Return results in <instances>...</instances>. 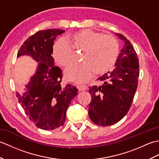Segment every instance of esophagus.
Listing matches in <instances>:
<instances>
[{
  "instance_id": "1",
  "label": "esophagus",
  "mask_w": 159,
  "mask_h": 159,
  "mask_svg": "<svg viewBox=\"0 0 159 159\" xmlns=\"http://www.w3.org/2000/svg\"><path fill=\"white\" fill-rule=\"evenodd\" d=\"M78 89H79L80 92H83V91H85L87 89V87L84 85H78Z\"/></svg>"
}]
</instances>
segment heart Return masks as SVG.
<instances>
[{
	"label": "heart",
	"instance_id": "1",
	"mask_svg": "<svg viewBox=\"0 0 159 159\" xmlns=\"http://www.w3.org/2000/svg\"><path fill=\"white\" fill-rule=\"evenodd\" d=\"M83 51V62L68 67L65 72L69 80L84 83L93 72L103 74L112 68L119 55V43L112 35L90 29L80 30L67 35L54 43L52 56L55 61L64 67L74 61V51Z\"/></svg>",
	"mask_w": 159,
	"mask_h": 159
}]
</instances>
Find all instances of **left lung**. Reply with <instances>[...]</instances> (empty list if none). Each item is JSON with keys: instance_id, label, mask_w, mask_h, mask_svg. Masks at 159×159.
<instances>
[{"instance_id": "1", "label": "left lung", "mask_w": 159, "mask_h": 159, "mask_svg": "<svg viewBox=\"0 0 159 159\" xmlns=\"http://www.w3.org/2000/svg\"><path fill=\"white\" fill-rule=\"evenodd\" d=\"M124 41V47L115 64L116 67L98 78L100 86L89 87L92 101L89 116L101 126L118 122L127 114L138 86L139 64L137 54L126 37L116 34Z\"/></svg>"}]
</instances>
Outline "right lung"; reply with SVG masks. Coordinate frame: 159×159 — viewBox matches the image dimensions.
<instances>
[{"instance_id":"right-lung-1","label":"right lung","mask_w":159,"mask_h":159,"mask_svg":"<svg viewBox=\"0 0 159 159\" xmlns=\"http://www.w3.org/2000/svg\"><path fill=\"white\" fill-rule=\"evenodd\" d=\"M64 32L54 29L39 31L25 40L17 55L18 57L29 55L39 62L36 73L25 91L17 92L16 96L30 120L43 130L63 126L67 107L78 93L76 87L70 84L61 85L62 71L54 65V41Z\"/></svg>"}]
</instances>
